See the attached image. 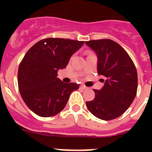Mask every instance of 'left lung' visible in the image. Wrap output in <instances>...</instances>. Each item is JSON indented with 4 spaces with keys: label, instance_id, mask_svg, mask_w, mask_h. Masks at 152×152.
Returning <instances> with one entry per match:
<instances>
[{
    "label": "left lung",
    "instance_id": "left-lung-1",
    "mask_svg": "<svg viewBox=\"0 0 152 152\" xmlns=\"http://www.w3.org/2000/svg\"><path fill=\"white\" fill-rule=\"evenodd\" d=\"M82 46L79 41L50 38L34 44L25 54L18 70V86L23 100L35 114L57 115L72 92L78 90L79 84L69 78H57V72L66 68Z\"/></svg>",
    "mask_w": 152,
    "mask_h": 152
}]
</instances>
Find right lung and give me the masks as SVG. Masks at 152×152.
<instances>
[{
    "instance_id": "obj_1",
    "label": "right lung",
    "mask_w": 152,
    "mask_h": 152,
    "mask_svg": "<svg viewBox=\"0 0 152 152\" xmlns=\"http://www.w3.org/2000/svg\"><path fill=\"white\" fill-rule=\"evenodd\" d=\"M98 57L99 75L105 76L104 85L95 90V99L87 102L88 110L96 118L110 121L120 117L134 100L137 91V72L127 53L110 39L86 43Z\"/></svg>"
}]
</instances>
